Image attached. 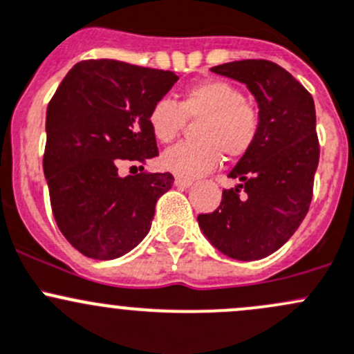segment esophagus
I'll return each instance as SVG.
<instances>
[{
  "label": "esophagus",
  "mask_w": 354,
  "mask_h": 354,
  "mask_svg": "<svg viewBox=\"0 0 354 354\" xmlns=\"http://www.w3.org/2000/svg\"><path fill=\"white\" fill-rule=\"evenodd\" d=\"M174 185H176L178 188H190L192 187V180H187V178L176 176V180H174Z\"/></svg>",
  "instance_id": "esophagus-1"
}]
</instances>
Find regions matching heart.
<instances>
[{
	"instance_id": "obj_1",
	"label": "heart",
	"mask_w": 354,
	"mask_h": 354,
	"mask_svg": "<svg viewBox=\"0 0 354 354\" xmlns=\"http://www.w3.org/2000/svg\"><path fill=\"white\" fill-rule=\"evenodd\" d=\"M187 118L197 121L195 142L169 149L160 156V166L181 178H197L226 159H240L255 144L260 114L245 101L236 85L205 80L181 92L180 102L160 99L149 111V127L162 144L180 137Z\"/></svg>"
}]
</instances>
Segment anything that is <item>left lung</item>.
Here are the masks:
<instances>
[{"instance_id": "8db88e82", "label": "left lung", "mask_w": 354, "mask_h": 354, "mask_svg": "<svg viewBox=\"0 0 354 354\" xmlns=\"http://www.w3.org/2000/svg\"><path fill=\"white\" fill-rule=\"evenodd\" d=\"M210 70L248 87L259 104L260 130L253 147L227 174L240 185L224 190L221 205L197 221L221 253L250 262L279 250L308 212L320 156L315 104L289 71L267 59H241Z\"/></svg>"}]
</instances>
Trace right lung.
Returning a JSON list of instances; mask_svg holds the SVG:
<instances>
[{"label":"right lung","instance_id":"add662e5","mask_svg":"<svg viewBox=\"0 0 354 354\" xmlns=\"http://www.w3.org/2000/svg\"><path fill=\"white\" fill-rule=\"evenodd\" d=\"M173 71L116 59L77 63L49 101L42 167L56 224L88 259L113 260L147 236L171 173L121 178L123 162L159 154L149 111L174 82ZM135 167V166H133Z\"/></svg>","mask_w":354,"mask_h":354}]
</instances>
